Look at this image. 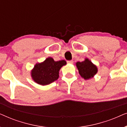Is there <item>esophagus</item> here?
I'll return each instance as SVG.
<instances>
[{"mask_svg":"<svg viewBox=\"0 0 127 127\" xmlns=\"http://www.w3.org/2000/svg\"><path fill=\"white\" fill-rule=\"evenodd\" d=\"M67 64H72L73 63V61H72V60L67 61Z\"/></svg>","mask_w":127,"mask_h":127,"instance_id":"1","label":"esophagus"}]
</instances>
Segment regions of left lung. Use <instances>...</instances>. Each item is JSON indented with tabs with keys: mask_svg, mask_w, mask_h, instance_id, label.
Instances as JSON below:
<instances>
[{
	"mask_svg": "<svg viewBox=\"0 0 127 127\" xmlns=\"http://www.w3.org/2000/svg\"><path fill=\"white\" fill-rule=\"evenodd\" d=\"M76 66L80 76L86 80L93 77L98 71L96 66L88 59H86L84 61L81 62H77L76 63Z\"/></svg>",
	"mask_w": 127,
	"mask_h": 127,
	"instance_id": "1",
	"label": "left lung"
}]
</instances>
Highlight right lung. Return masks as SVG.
Instances as JSON below:
<instances>
[{"label":"right lung","instance_id":"add662e5","mask_svg":"<svg viewBox=\"0 0 127 127\" xmlns=\"http://www.w3.org/2000/svg\"><path fill=\"white\" fill-rule=\"evenodd\" d=\"M66 64L65 60L55 61L52 58H47L44 62L37 64L32 71V77L37 84L45 86L57 80L59 70Z\"/></svg>","mask_w":127,"mask_h":127}]
</instances>
